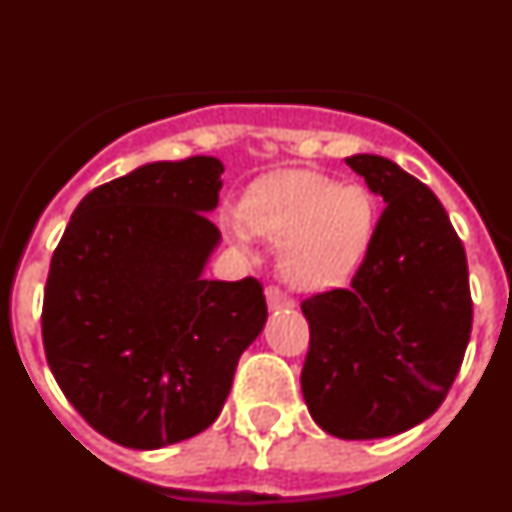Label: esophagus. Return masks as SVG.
I'll return each mask as SVG.
<instances>
[{
    "label": "esophagus",
    "mask_w": 512,
    "mask_h": 512,
    "mask_svg": "<svg viewBox=\"0 0 512 512\" xmlns=\"http://www.w3.org/2000/svg\"><path fill=\"white\" fill-rule=\"evenodd\" d=\"M266 302H269L271 310H289V307H295V300L284 295L279 287H266Z\"/></svg>",
    "instance_id": "esophagus-1"
}]
</instances>
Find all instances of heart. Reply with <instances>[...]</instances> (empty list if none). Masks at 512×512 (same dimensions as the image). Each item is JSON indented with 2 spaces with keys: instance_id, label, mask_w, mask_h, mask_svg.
<instances>
[{
  "instance_id": "b5f03b06",
  "label": "heart",
  "mask_w": 512,
  "mask_h": 512,
  "mask_svg": "<svg viewBox=\"0 0 512 512\" xmlns=\"http://www.w3.org/2000/svg\"><path fill=\"white\" fill-rule=\"evenodd\" d=\"M377 225V202L361 184H338L310 169L269 174L253 184L241 215L225 220L235 246L251 235L282 243L279 269L292 287L330 289L346 282L364 259Z\"/></svg>"
}]
</instances>
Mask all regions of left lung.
Listing matches in <instances>:
<instances>
[{
    "label": "left lung",
    "mask_w": 512,
    "mask_h": 512,
    "mask_svg": "<svg viewBox=\"0 0 512 512\" xmlns=\"http://www.w3.org/2000/svg\"><path fill=\"white\" fill-rule=\"evenodd\" d=\"M384 212L348 289L302 302V395L325 433L387 438L431 418L472 333L467 253L431 189L395 161L348 156Z\"/></svg>",
    "instance_id": "8db88e82"
}]
</instances>
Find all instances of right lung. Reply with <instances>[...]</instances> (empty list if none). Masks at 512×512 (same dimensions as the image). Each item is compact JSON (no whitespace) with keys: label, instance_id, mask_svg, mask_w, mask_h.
<instances>
[{"label":"right lung","instance_id":"1","mask_svg":"<svg viewBox=\"0 0 512 512\" xmlns=\"http://www.w3.org/2000/svg\"><path fill=\"white\" fill-rule=\"evenodd\" d=\"M223 161H153L79 202L51 259L43 346L58 387L104 438L164 449L223 410L266 323L264 289L205 279L220 243Z\"/></svg>","mask_w":512,"mask_h":512}]
</instances>
